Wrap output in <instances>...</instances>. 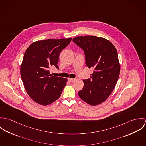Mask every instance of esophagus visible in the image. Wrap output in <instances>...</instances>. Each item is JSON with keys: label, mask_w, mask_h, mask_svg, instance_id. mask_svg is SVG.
I'll return each mask as SVG.
<instances>
[{"label": "esophagus", "mask_w": 146, "mask_h": 146, "mask_svg": "<svg viewBox=\"0 0 146 146\" xmlns=\"http://www.w3.org/2000/svg\"><path fill=\"white\" fill-rule=\"evenodd\" d=\"M68 81L70 82V83H72L75 81V79H71V78H69L68 79Z\"/></svg>", "instance_id": "obj_1"}]
</instances>
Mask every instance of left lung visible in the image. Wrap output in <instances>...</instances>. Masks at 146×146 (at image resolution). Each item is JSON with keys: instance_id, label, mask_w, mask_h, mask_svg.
<instances>
[{"instance_id": "left-lung-1", "label": "left lung", "mask_w": 146, "mask_h": 146, "mask_svg": "<svg viewBox=\"0 0 146 146\" xmlns=\"http://www.w3.org/2000/svg\"><path fill=\"white\" fill-rule=\"evenodd\" d=\"M72 40L83 49L87 66L94 69L91 79L83 80V88L79 96L91 106L101 104L110 96L119 77L117 50L111 42L102 37L78 36Z\"/></svg>"}]
</instances>
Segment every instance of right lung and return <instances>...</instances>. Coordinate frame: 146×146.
<instances>
[{"instance_id":"1","label":"right lung","mask_w":146,"mask_h":146,"mask_svg":"<svg viewBox=\"0 0 146 146\" xmlns=\"http://www.w3.org/2000/svg\"><path fill=\"white\" fill-rule=\"evenodd\" d=\"M72 38L46 39L33 42L26 49L20 67L21 79L30 97L46 106L57 100L67 79L50 75L49 68L58 66L59 56Z\"/></svg>"}]
</instances>
